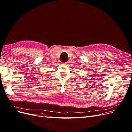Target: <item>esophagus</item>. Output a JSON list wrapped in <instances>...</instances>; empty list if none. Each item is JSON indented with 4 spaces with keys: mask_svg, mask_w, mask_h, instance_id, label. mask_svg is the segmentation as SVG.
Listing matches in <instances>:
<instances>
[{
    "mask_svg": "<svg viewBox=\"0 0 132 132\" xmlns=\"http://www.w3.org/2000/svg\"><path fill=\"white\" fill-rule=\"evenodd\" d=\"M69 63H70V62H69V61H67V62H65L64 64H66V65H68V64H69Z\"/></svg>",
    "mask_w": 132,
    "mask_h": 132,
    "instance_id": "obj_1",
    "label": "esophagus"
}]
</instances>
